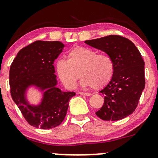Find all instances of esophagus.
<instances>
[{
    "instance_id": "esophagus-1",
    "label": "esophagus",
    "mask_w": 158,
    "mask_h": 158,
    "mask_svg": "<svg viewBox=\"0 0 158 158\" xmlns=\"http://www.w3.org/2000/svg\"><path fill=\"white\" fill-rule=\"evenodd\" d=\"M78 93L79 94V95H85V96H89V95H91L90 93H88V92H79Z\"/></svg>"
}]
</instances>
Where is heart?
<instances>
[{"mask_svg":"<svg viewBox=\"0 0 158 158\" xmlns=\"http://www.w3.org/2000/svg\"><path fill=\"white\" fill-rule=\"evenodd\" d=\"M114 69V62L109 55L82 47L72 49L67 60L60 59L56 64L60 81L68 89L76 87L80 76L82 86L104 88L111 81Z\"/></svg>","mask_w":158,"mask_h":158,"instance_id":"1","label":"heart"}]
</instances>
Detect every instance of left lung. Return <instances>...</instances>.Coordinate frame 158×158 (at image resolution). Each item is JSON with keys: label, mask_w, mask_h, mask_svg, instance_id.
Instances as JSON below:
<instances>
[{"label": "left lung", "mask_w": 158, "mask_h": 158, "mask_svg": "<svg viewBox=\"0 0 158 158\" xmlns=\"http://www.w3.org/2000/svg\"><path fill=\"white\" fill-rule=\"evenodd\" d=\"M91 47L107 53L114 62L111 81L102 90L104 104L95 112L104 121H118L135 111L145 87L144 62L135 44L118 35L85 40Z\"/></svg>", "instance_id": "obj_1"}]
</instances>
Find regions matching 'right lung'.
<instances>
[{
    "instance_id": "obj_1",
    "label": "right lung",
    "mask_w": 158,
    "mask_h": 158,
    "mask_svg": "<svg viewBox=\"0 0 158 158\" xmlns=\"http://www.w3.org/2000/svg\"><path fill=\"white\" fill-rule=\"evenodd\" d=\"M64 47L60 41H35L20 49L11 63V97L27 122L35 128L50 129L60 125L66 117L70 98L76 95L56 86L53 63ZM30 86L43 92L37 106L30 105L26 98Z\"/></svg>"
}]
</instances>
